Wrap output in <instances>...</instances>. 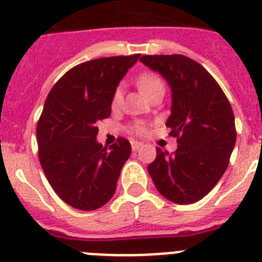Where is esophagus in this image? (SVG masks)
Segmentation results:
<instances>
[{
    "label": "esophagus",
    "instance_id": "esophagus-1",
    "mask_svg": "<svg viewBox=\"0 0 262 262\" xmlns=\"http://www.w3.org/2000/svg\"><path fill=\"white\" fill-rule=\"evenodd\" d=\"M142 146H143L142 142H138V140H131V147H133L134 151H136V149H139Z\"/></svg>",
    "mask_w": 262,
    "mask_h": 262
}]
</instances>
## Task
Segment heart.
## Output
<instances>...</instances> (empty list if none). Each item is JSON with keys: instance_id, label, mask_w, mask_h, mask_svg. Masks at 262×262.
Here are the masks:
<instances>
[{"instance_id": "b5f03b06", "label": "heart", "mask_w": 262, "mask_h": 262, "mask_svg": "<svg viewBox=\"0 0 262 262\" xmlns=\"http://www.w3.org/2000/svg\"><path fill=\"white\" fill-rule=\"evenodd\" d=\"M136 83L139 86L140 91H142L146 97H149L158 89H164V82L158 74L154 71H143L136 78ZM123 100V87L118 86L113 94V99H111V106L119 107ZM131 131L136 135H144L147 131L144 123L136 122L131 126Z\"/></svg>"}]
</instances>
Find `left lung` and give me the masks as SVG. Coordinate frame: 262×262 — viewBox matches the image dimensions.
<instances>
[{
	"label": "left lung",
	"instance_id": "1",
	"mask_svg": "<svg viewBox=\"0 0 262 262\" xmlns=\"http://www.w3.org/2000/svg\"><path fill=\"white\" fill-rule=\"evenodd\" d=\"M140 61L171 86V115L165 126L178 138L173 154L156 148L149 175L169 201L196 203L212 191L229 164L236 143L233 110L214 78L191 58L143 55Z\"/></svg>",
	"mask_w": 262,
	"mask_h": 262
}]
</instances>
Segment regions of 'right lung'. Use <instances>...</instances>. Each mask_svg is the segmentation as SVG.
<instances>
[{"label":"right lung","mask_w":262,"mask_h":262,"mask_svg":"<svg viewBox=\"0 0 262 262\" xmlns=\"http://www.w3.org/2000/svg\"><path fill=\"white\" fill-rule=\"evenodd\" d=\"M140 54L107 57L73 67L49 93L37 124L38 158L51 188L66 204L94 211L113 198L131 155L124 138L107 148L97 142L98 122Z\"/></svg>","instance_id":"add662e5"}]
</instances>
